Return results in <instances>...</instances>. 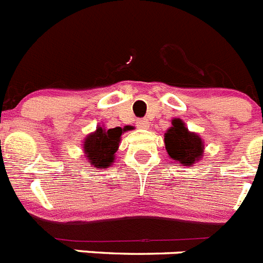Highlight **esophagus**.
Wrapping results in <instances>:
<instances>
[{
	"label": "esophagus",
	"instance_id": "obj_1",
	"mask_svg": "<svg viewBox=\"0 0 263 263\" xmlns=\"http://www.w3.org/2000/svg\"><path fill=\"white\" fill-rule=\"evenodd\" d=\"M137 127H140V128H148L149 127V120L143 118V119L137 120Z\"/></svg>",
	"mask_w": 263,
	"mask_h": 263
}]
</instances>
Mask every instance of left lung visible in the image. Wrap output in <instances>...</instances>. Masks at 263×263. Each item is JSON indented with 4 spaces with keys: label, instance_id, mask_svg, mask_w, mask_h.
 Instances as JSON below:
<instances>
[{
    "label": "left lung",
    "instance_id": "left-lung-1",
    "mask_svg": "<svg viewBox=\"0 0 263 263\" xmlns=\"http://www.w3.org/2000/svg\"><path fill=\"white\" fill-rule=\"evenodd\" d=\"M172 124L164 139L167 155L183 166H191L203 156L202 139L189 131L181 119H174Z\"/></svg>",
    "mask_w": 263,
    "mask_h": 263
}]
</instances>
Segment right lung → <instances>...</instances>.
<instances>
[{
    "label": "right lung",
    "mask_w": 263,
    "mask_h": 263,
    "mask_svg": "<svg viewBox=\"0 0 263 263\" xmlns=\"http://www.w3.org/2000/svg\"><path fill=\"white\" fill-rule=\"evenodd\" d=\"M127 129H129V127L123 129L120 127L110 129L98 127L96 132L89 135L84 144L85 156L89 162L93 166L102 169H106L111 162H114V155L119 146L122 132Z\"/></svg>",
    "instance_id": "add662e5"
}]
</instances>
